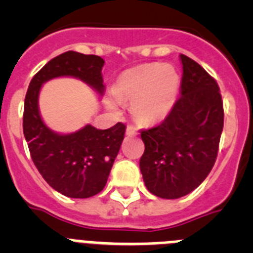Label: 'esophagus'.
I'll use <instances>...</instances> for the list:
<instances>
[{"instance_id":"obj_1","label":"esophagus","mask_w":253,"mask_h":253,"mask_svg":"<svg viewBox=\"0 0 253 253\" xmlns=\"http://www.w3.org/2000/svg\"><path fill=\"white\" fill-rule=\"evenodd\" d=\"M138 134V130L134 128L133 125H128V128H126V135H135Z\"/></svg>"}]
</instances>
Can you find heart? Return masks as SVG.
<instances>
[{"label":"heart","mask_w":253,"mask_h":253,"mask_svg":"<svg viewBox=\"0 0 253 253\" xmlns=\"http://www.w3.org/2000/svg\"><path fill=\"white\" fill-rule=\"evenodd\" d=\"M180 77L175 68L149 63L126 69L114 86L119 101H133L131 113L142 124H156L169 115L177 96Z\"/></svg>","instance_id":"heart-1"}]
</instances>
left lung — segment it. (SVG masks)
<instances>
[{
  "instance_id": "left-lung-1",
  "label": "left lung",
  "mask_w": 253,
  "mask_h": 253,
  "mask_svg": "<svg viewBox=\"0 0 253 253\" xmlns=\"http://www.w3.org/2000/svg\"><path fill=\"white\" fill-rule=\"evenodd\" d=\"M180 58L181 96L160 125L140 130L143 180L153 195L163 199L187 195L207 178L218 156L224 124L215 80L191 58Z\"/></svg>"
}]
</instances>
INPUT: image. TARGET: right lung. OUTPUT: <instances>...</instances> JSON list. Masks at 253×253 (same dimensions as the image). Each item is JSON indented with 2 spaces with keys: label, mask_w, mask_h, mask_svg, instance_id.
Masks as SVG:
<instances>
[{
  "label": "right lung",
  "mask_w": 253,
  "mask_h": 253,
  "mask_svg": "<svg viewBox=\"0 0 253 253\" xmlns=\"http://www.w3.org/2000/svg\"><path fill=\"white\" fill-rule=\"evenodd\" d=\"M104 63L99 55L66 51L49 60L33 77L25 96L22 129L33 162L44 180L68 198H91L104 189L124 139L125 125L118 123L105 130L86 125L76 133H54L40 118V87L51 78L72 76L102 95Z\"/></svg>",
  "instance_id": "add662e5"
}]
</instances>
